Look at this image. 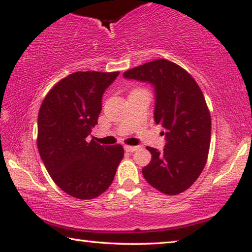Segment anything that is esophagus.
I'll return each instance as SVG.
<instances>
[{
	"label": "esophagus",
	"mask_w": 252,
	"mask_h": 252,
	"mask_svg": "<svg viewBox=\"0 0 252 252\" xmlns=\"http://www.w3.org/2000/svg\"><path fill=\"white\" fill-rule=\"evenodd\" d=\"M139 147H132V146H125V150L126 152H133L135 150H138Z\"/></svg>",
	"instance_id": "34e87169"
}]
</instances>
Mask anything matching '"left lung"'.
<instances>
[{"label":"left lung","instance_id":"8db88e82","mask_svg":"<svg viewBox=\"0 0 252 252\" xmlns=\"http://www.w3.org/2000/svg\"><path fill=\"white\" fill-rule=\"evenodd\" d=\"M123 76L155 89L157 125L165 135L164 149L147 147L152 159L143 177L160 192L174 195L193 185L206 165L211 138V118L194 79L181 66L160 59L127 70Z\"/></svg>","mask_w":252,"mask_h":252}]
</instances>
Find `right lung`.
Segmentation results:
<instances>
[{
	"instance_id": "right-lung-1",
	"label": "right lung",
	"mask_w": 252,
	"mask_h": 252,
	"mask_svg": "<svg viewBox=\"0 0 252 252\" xmlns=\"http://www.w3.org/2000/svg\"><path fill=\"white\" fill-rule=\"evenodd\" d=\"M119 72H75L54 85L37 116V149L52 180L72 197L89 200L108 189L125 151L87 141L102 96Z\"/></svg>"
}]
</instances>
